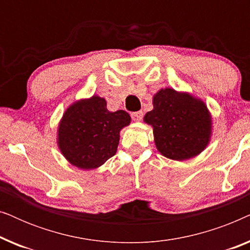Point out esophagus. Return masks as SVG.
Here are the masks:
<instances>
[{"label": "esophagus", "mask_w": 250, "mask_h": 250, "mask_svg": "<svg viewBox=\"0 0 250 250\" xmlns=\"http://www.w3.org/2000/svg\"><path fill=\"white\" fill-rule=\"evenodd\" d=\"M143 117V112L142 111H135L132 112V118L134 119L135 122H140Z\"/></svg>", "instance_id": "1"}]
</instances>
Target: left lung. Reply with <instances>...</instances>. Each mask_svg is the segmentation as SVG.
Instances as JSON below:
<instances>
[{"label":"left lung","instance_id":"left-lung-1","mask_svg":"<svg viewBox=\"0 0 250 250\" xmlns=\"http://www.w3.org/2000/svg\"><path fill=\"white\" fill-rule=\"evenodd\" d=\"M153 109L143 121L151 125L158 151L173 160L199 155L211 135V116L200 99L166 87L153 95Z\"/></svg>","mask_w":250,"mask_h":250}]
</instances>
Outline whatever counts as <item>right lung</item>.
<instances>
[{"label": "right lung", "mask_w": 250, "mask_h": 250, "mask_svg": "<svg viewBox=\"0 0 250 250\" xmlns=\"http://www.w3.org/2000/svg\"><path fill=\"white\" fill-rule=\"evenodd\" d=\"M129 123L126 111H109L104 98L82 99L64 111L58 128V146L71 165L98 168L117 151L119 132Z\"/></svg>", "instance_id": "add662e5"}]
</instances>
